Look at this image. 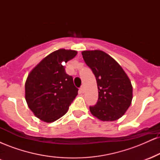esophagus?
Instances as JSON below:
<instances>
[{
	"label": "esophagus",
	"instance_id": "1",
	"mask_svg": "<svg viewBox=\"0 0 160 160\" xmlns=\"http://www.w3.org/2000/svg\"><path fill=\"white\" fill-rule=\"evenodd\" d=\"M80 91H81L82 92H85V87H84V85L81 86V87H80Z\"/></svg>",
	"mask_w": 160,
	"mask_h": 160
}]
</instances>
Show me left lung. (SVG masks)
I'll use <instances>...</instances> for the list:
<instances>
[{
  "label": "left lung",
  "instance_id": "8db88e82",
  "mask_svg": "<svg viewBox=\"0 0 160 160\" xmlns=\"http://www.w3.org/2000/svg\"><path fill=\"white\" fill-rule=\"evenodd\" d=\"M82 56L96 79L98 99L91 113L102 121H114L126 113L132 100V86L122 67L101 50L82 51Z\"/></svg>",
  "mask_w": 160,
  "mask_h": 160
}]
</instances>
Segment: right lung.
<instances>
[{"label": "right lung", "instance_id": "add662e5", "mask_svg": "<svg viewBox=\"0 0 160 160\" xmlns=\"http://www.w3.org/2000/svg\"><path fill=\"white\" fill-rule=\"evenodd\" d=\"M78 52L60 49L45 57L29 73L25 82L28 106L40 120L54 122L67 113L78 94L73 78L66 74L65 65Z\"/></svg>", "mask_w": 160, "mask_h": 160}]
</instances>
